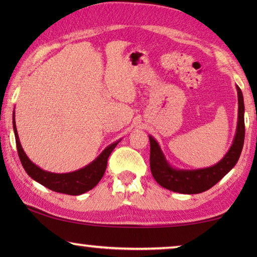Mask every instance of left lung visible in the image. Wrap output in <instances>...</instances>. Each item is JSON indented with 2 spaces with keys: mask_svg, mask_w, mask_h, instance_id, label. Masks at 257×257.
<instances>
[{
  "mask_svg": "<svg viewBox=\"0 0 257 257\" xmlns=\"http://www.w3.org/2000/svg\"><path fill=\"white\" fill-rule=\"evenodd\" d=\"M238 95V121L232 144L227 153L214 165L202 169H179L169 163L162 149L154 137L150 138L151 172L160 186L175 193L199 194L217 184L238 162L245 139V121H243V96L236 85Z\"/></svg>",
  "mask_w": 257,
  "mask_h": 257,
  "instance_id": "left-lung-1",
  "label": "left lung"
}]
</instances>
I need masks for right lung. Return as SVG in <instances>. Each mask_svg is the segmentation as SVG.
Masks as SVG:
<instances>
[{
  "label": "right lung",
  "instance_id": "1",
  "mask_svg": "<svg viewBox=\"0 0 257 257\" xmlns=\"http://www.w3.org/2000/svg\"><path fill=\"white\" fill-rule=\"evenodd\" d=\"M14 132L17 143V150H18L19 159L21 161V164L27 172V175L32 178L33 180L37 181L38 184L43 185L46 188H49L56 193H62L67 195H72V196H77V195H81L93 189L96 186L99 180L102 179L104 176V172L106 170L107 165V159L112 151L115 149V146L121 142V139L112 143L99 154L96 159L92 161L89 164L85 165L84 168L78 169L76 171L67 172V173H54L46 170H43L38 165L32 162L27 154L21 146L20 139L18 136V132H17L16 127V120H15V111H14Z\"/></svg>",
  "mask_w": 257,
  "mask_h": 257
}]
</instances>
